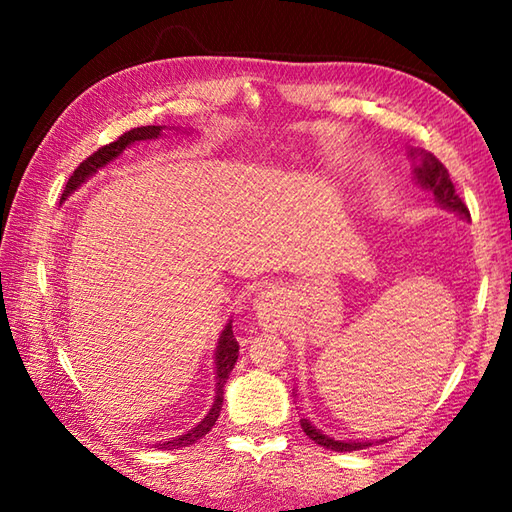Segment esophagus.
<instances>
[{"label":"esophagus","instance_id":"esophagus-1","mask_svg":"<svg viewBox=\"0 0 512 512\" xmlns=\"http://www.w3.org/2000/svg\"><path fill=\"white\" fill-rule=\"evenodd\" d=\"M253 310L264 328H275L281 314V292L275 286L257 292V297L253 299Z\"/></svg>","mask_w":512,"mask_h":512}]
</instances>
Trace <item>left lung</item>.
<instances>
[{
  "label": "left lung",
  "instance_id": "obj_1",
  "mask_svg": "<svg viewBox=\"0 0 512 512\" xmlns=\"http://www.w3.org/2000/svg\"><path fill=\"white\" fill-rule=\"evenodd\" d=\"M409 156L413 158V180H416L424 191H431L433 198H436V202L442 206V209L458 213L462 220L469 222L471 213L466 209V204L460 200V195L455 193L447 167H444L436 156L424 149H409ZM301 429L306 431V436L310 440L317 442L323 449L345 453V451H358V449L372 447V440L356 442V440H336V438L325 436L321 429L314 427V424L306 418H301Z\"/></svg>",
  "mask_w": 512,
  "mask_h": 512
}]
</instances>
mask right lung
<instances>
[{"instance_id":"obj_1","label":"right lung","mask_w":512,"mask_h":512,"mask_svg":"<svg viewBox=\"0 0 512 512\" xmlns=\"http://www.w3.org/2000/svg\"><path fill=\"white\" fill-rule=\"evenodd\" d=\"M162 132H165V125H147V127H134L125 132L121 138L114 140V143L101 147L99 151H94L90 158H85L79 167L74 169V173L70 176L68 184H65L63 195H61V202H65L70 198V195L81 187V184L88 182L96 171L103 169L105 165H110L112 160H116L118 156L123 154L127 147H132L134 143H140V140H156ZM237 352H239V343L233 336V321H228L224 325V330L220 334V339H217V347H215V398H213V405L211 411L206 413L202 418L200 424H195L193 429H189L187 433H182V436L173 438L169 442H160L156 444L158 449H182V447H189V444H195L198 440H202L206 433L213 429V424L220 416L222 411V402H224V385L228 376H231L233 367L237 363Z\"/></svg>"}]
</instances>
